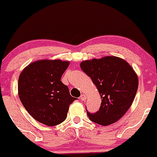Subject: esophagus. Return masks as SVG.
I'll return each instance as SVG.
<instances>
[{"label":"esophagus","instance_id":"1","mask_svg":"<svg viewBox=\"0 0 157 157\" xmlns=\"http://www.w3.org/2000/svg\"><path fill=\"white\" fill-rule=\"evenodd\" d=\"M86 97L85 94H82L79 99L80 101H84V100H86Z\"/></svg>","mask_w":157,"mask_h":157}]
</instances>
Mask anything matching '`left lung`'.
<instances>
[{
  "label": "left lung",
  "instance_id": "1",
  "mask_svg": "<svg viewBox=\"0 0 157 157\" xmlns=\"http://www.w3.org/2000/svg\"><path fill=\"white\" fill-rule=\"evenodd\" d=\"M80 67L90 77L101 98L98 112L87 116L91 121L102 126L116 123L132 105L138 90V75L126 60L117 56L81 62Z\"/></svg>",
  "mask_w": 157,
  "mask_h": 157
}]
</instances>
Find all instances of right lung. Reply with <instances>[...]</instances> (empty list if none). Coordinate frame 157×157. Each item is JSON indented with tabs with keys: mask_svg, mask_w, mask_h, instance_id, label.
I'll return each mask as SVG.
<instances>
[{
	"mask_svg": "<svg viewBox=\"0 0 157 157\" xmlns=\"http://www.w3.org/2000/svg\"><path fill=\"white\" fill-rule=\"evenodd\" d=\"M69 64L61 59H40L19 75L18 94L23 107L34 120L48 127L63 123L75 100L60 81Z\"/></svg>",
	"mask_w": 157,
	"mask_h": 157,
	"instance_id": "add662e5",
	"label": "right lung"
}]
</instances>
